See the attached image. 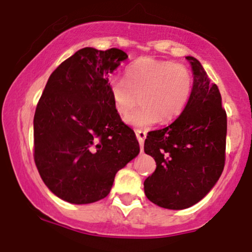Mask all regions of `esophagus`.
<instances>
[{"mask_svg":"<svg viewBox=\"0 0 252 252\" xmlns=\"http://www.w3.org/2000/svg\"><path fill=\"white\" fill-rule=\"evenodd\" d=\"M135 135H136V139H138L139 144H140L141 146H142V145H144L145 139H146V131L140 130V129H136V130H135Z\"/></svg>","mask_w":252,"mask_h":252,"instance_id":"obj_1","label":"esophagus"}]
</instances>
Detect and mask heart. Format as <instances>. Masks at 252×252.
Listing matches in <instances>:
<instances>
[{"label":"heart","instance_id":"obj_1","mask_svg":"<svg viewBox=\"0 0 252 252\" xmlns=\"http://www.w3.org/2000/svg\"><path fill=\"white\" fill-rule=\"evenodd\" d=\"M114 110L126 118L140 98L141 106L128 122L147 128L169 122L183 113L194 90V77L188 67L171 61L140 58L124 70L123 79L111 80Z\"/></svg>","mask_w":252,"mask_h":252}]
</instances>
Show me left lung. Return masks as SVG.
<instances>
[{"label": "left lung", "mask_w": 252, "mask_h": 252, "mask_svg": "<svg viewBox=\"0 0 252 252\" xmlns=\"http://www.w3.org/2000/svg\"><path fill=\"white\" fill-rule=\"evenodd\" d=\"M187 60L194 73L189 103L171 126L149 131L144 144L145 154L156 162L144 182L145 195L169 210L188 208L204 199L225 162L227 113L220 93L196 58Z\"/></svg>", "instance_id": "obj_1"}]
</instances>
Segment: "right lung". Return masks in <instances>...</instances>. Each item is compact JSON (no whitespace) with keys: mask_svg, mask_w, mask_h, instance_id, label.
<instances>
[{"mask_svg":"<svg viewBox=\"0 0 252 252\" xmlns=\"http://www.w3.org/2000/svg\"><path fill=\"white\" fill-rule=\"evenodd\" d=\"M126 58L118 48H81L53 70L37 102L35 164L48 189L70 204L107 196L117 172L140 151L114 110L108 83Z\"/></svg>","mask_w":252,"mask_h":252,"instance_id":"1","label":"right lung"}]
</instances>
